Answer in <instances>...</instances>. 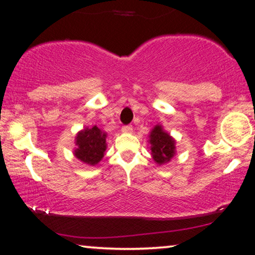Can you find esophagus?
Returning <instances> with one entry per match:
<instances>
[{"instance_id": "obj_1", "label": "esophagus", "mask_w": 255, "mask_h": 255, "mask_svg": "<svg viewBox=\"0 0 255 255\" xmlns=\"http://www.w3.org/2000/svg\"><path fill=\"white\" fill-rule=\"evenodd\" d=\"M121 130H123V132H131L132 126L131 125H126V126H124L123 128H121Z\"/></svg>"}]
</instances>
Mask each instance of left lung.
Returning <instances> with one entry per match:
<instances>
[{"label":"left lung","mask_w":255,"mask_h":255,"mask_svg":"<svg viewBox=\"0 0 255 255\" xmlns=\"http://www.w3.org/2000/svg\"><path fill=\"white\" fill-rule=\"evenodd\" d=\"M151 154L159 165L169 161L175 154V140L162 130L161 126H155L150 135Z\"/></svg>","instance_id":"1"}]
</instances>
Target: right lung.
<instances>
[{"mask_svg": "<svg viewBox=\"0 0 255 255\" xmlns=\"http://www.w3.org/2000/svg\"><path fill=\"white\" fill-rule=\"evenodd\" d=\"M106 134L100 128H86L80 131L77 136V150L74 151L75 157L88 165H97L104 157L106 150Z\"/></svg>", "mask_w": 255, "mask_h": 255, "instance_id": "obj_1", "label": "right lung"}]
</instances>
